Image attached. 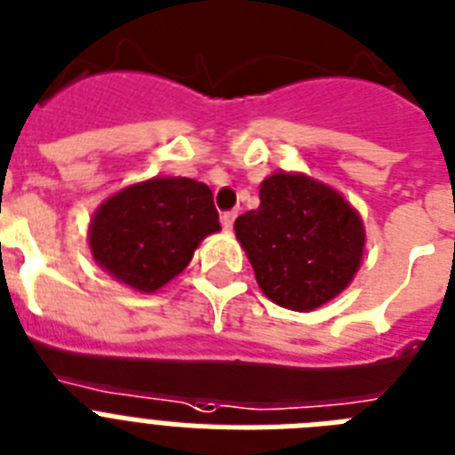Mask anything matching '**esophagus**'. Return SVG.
Masks as SVG:
<instances>
[{
  "instance_id": "esophagus-1",
  "label": "esophagus",
  "mask_w": 455,
  "mask_h": 455,
  "mask_svg": "<svg viewBox=\"0 0 455 455\" xmlns=\"http://www.w3.org/2000/svg\"><path fill=\"white\" fill-rule=\"evenodd\" d=\"M234 221H235V210L221 215V227H224V231H231V228H234Z\"/></svg>"
}]
</instances>
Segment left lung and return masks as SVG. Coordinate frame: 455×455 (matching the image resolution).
<instances>
[{"label":"left lung","mask_w":455,"mask_h":455,"mask_svg":"<svg viewBox=\"0 0 455 455\" xmlns=\"http://www.w3.org/2000/svg\"><path fill=\"white\" fill-rule=\"evenodd\" d=\"M259 205L235 220V238L266 299L293 312L333 300L361 268L365 227L338 189L305 173L268 175Z\"/></svg>","instance_id":"1"}]
</instances>
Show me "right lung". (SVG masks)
<instances>
[{
  "mask_svg": "<svg viewBox=\"0 0 455 455\" xmlns=\"http://www.w3.org/2000/svg\"><path fill=\"white\" fill-rule=\"evenodd\" d=\"M212 192L192 178H150L108 196L87 228L92 259L117 282L155 293L220 231Z\"/></svg>",
  "mask_w": 455,
  "mask_h": 455,
  "instance_id": "add662e5",
  "label": "right lung"
}]
</instances>
